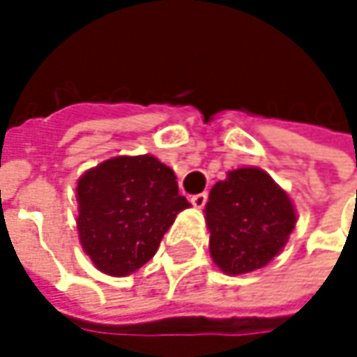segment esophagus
Returning <instances> with one entry per match:
<instances>
[{
    "mask_svg": "<svg viewBox=\"0 0 357 357\" xmlns=\"http://www.w3.org/2000/svg\"><path fill=\"white\" fill-rule=\"evenodd\" d=\"M206 200H208V194H206V192H202V194H194V196L190 198V202H192L194 206H198V208H202V206L206 204Z\"/></svg>",
    "mask_w": 357,
    "mask_h": 357,
    "instance_id": "obj_1",
    "label": "esophagus"
}]
</instances>
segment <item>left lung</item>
Listing matches in <instances>:
<instances>
[{"label": "left lung", "instance_id": "left-lung-1", "mask_svg": "<svg viewBox=\"0 0 357 357\" xmlns=\"http://www.w3.org/2000/svg\"><path fill=\"white\" fill-rule=\"evenodd\" d=\"M204 213L211 256L229 275L268 264L296 227L289 196L256 167L229 172L227 179L217 181Z\"/></svg>", "mask_w": 357, "mask_h": 357}]
</instances>
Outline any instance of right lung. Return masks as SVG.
I'll use <instances>...</instances> for the list:
<instances>
[{"label":"right lung","instance_id":"add662e5","mask_svg":"<svg viewBox=\"0 0 357 357\" xmlns=\"http://www.w3.org/2000/svg\"><path fill=\"white\" fill-rule=\"evenodd\" d=\"M78 234L93 264L123 277L149 262L188 200L151 155L115 157L78 179Z\"/></svg>","mask_w":357,"mask_h":357}]
</instances>
